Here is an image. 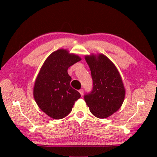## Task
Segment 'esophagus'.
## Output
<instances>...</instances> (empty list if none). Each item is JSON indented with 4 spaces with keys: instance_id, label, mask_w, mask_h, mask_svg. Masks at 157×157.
Listing matches in <instances>:
<instances>
[{
    "instance_id": "1",
    "label": "esophagus",
    "mask_w": 157,
    "mask_h": 157,
    "mask_svg": "<svg viewBox=\"0 0 157 157\" xmlns=\"http://www.w3.org/2000/svg\"><path fill=\"white\" fill-rule=\"evenodd\" d=\"M79 93H80L81 96H82L83 95V89H80V90H79Z\"/></svg>"
}]
</instances>
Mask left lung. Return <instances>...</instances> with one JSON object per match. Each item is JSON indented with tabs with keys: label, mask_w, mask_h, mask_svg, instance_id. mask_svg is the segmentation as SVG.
<instances>
[{
	"label": "left lung",
	"mask_w": 157,
	"mask_h": 157,
	"mask_svg": "<svg viewBox=\"0 0 157 157\" xmlns=\"http://www.w3.org/2000/svg\"><path fill=\"white\" fill-rule=\"evenodd\" d=\"M93 80V90L84 96L91 113L104 119L117 111L125 98V89L119 71L106 56H85Z\"/></svg>",
	"instance_id": "8db88e82"
}]
</instances>
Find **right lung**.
<instances>
[{
	"instance_id": "right-lung-1",
	"label": "right lung",
	"mask_w": 157,
	"mask_h": 157,
	"mask_svg": "<svg viewBox=\"0 0 157 157\" xmlns=\"http://www.w3.org/2000/svg\"><path fill=\"white\" fill-rule=\"evenodd\" d=\"M78 55L59 49L48 56L35 81L33 97L40 110L54 119L66 117L81 94L70 86L68 68L81 61Z\"/></svg>"
}]
</instances>
